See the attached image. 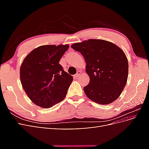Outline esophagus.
<instances>
[{"label":"esophagus","mask_w":149,"mask_h":149,"mask_svg":"<svg viewBox=\"0 0 149 149\" xmlns=\"http://www.w3.org/2000/svg\"><path fill=\"white\" fill-rule=\"evenodd\" d=\"M81 72L80 71H78L77 73H76V74L74 75V76L76 78H78V77H79V76H80V74H81Z\"/></svg>","instance_id":"esophagus-1"}]
</instances>
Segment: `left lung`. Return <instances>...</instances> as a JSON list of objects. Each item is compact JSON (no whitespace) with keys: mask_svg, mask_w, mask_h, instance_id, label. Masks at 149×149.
<instances>
[{"mask_svg":"<svg viewBox=\"0 0 149 149\" xmlns=\"http://www.w3.org/2000/svg\"><path fill=\"white\" fill-rule=\"evenodd\" d=\"M71 48L81 53L86 63L90 81L84 91L88 97L100 104L117 100L128 77L129 65L124 52L104 40L89 39L74 43Z\"/></svg>","mask_w":149,"mask_h":149,"instance_id":"left-lung-1","label":"left lung"}]
</instances>
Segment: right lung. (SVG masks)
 I'll return each instance as SVG.
<instances>
[{"instance_id": "1", "label": "right lung", "mask_w": 149, "mask_h": 149, "mask_svg": "<svg viewBox=\"0 0 149 149\" xmlns=\"http://www.w3.org/2000/svg\"><path fill=\"white\" fill-rule=\"evenodd\" d=\"M68 45H43L31 51L20 68V81L25 92L36 105L49 108L65 97L73 76L59 61Z\"/></svg>"}]
</instances>
